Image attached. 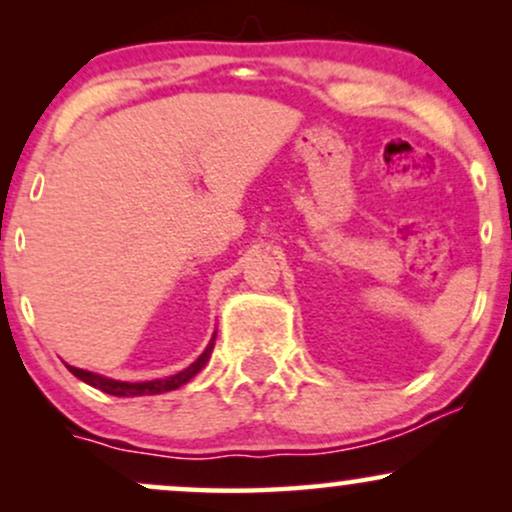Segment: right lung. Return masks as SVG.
<instances>
[{
    "label": "right lung",
    "instance_id": "right-lung-1",
    "mask_svg": "<svg viewBox=\"0 0 512 512\" xmlns=\"http://www.w3.org/2000/svg\"><path fill=\"white\" fill-rule=\"evenodd\" d=\"M214 339H216V332L214 337H211V342L207 344V349L202 351V356L197 358L195 363H190L185 370H180V373L170 375V378H158V380H144V383H129V380H115V378H105V375H98V373H91V370H84V368H76V366H67L72 373L76 375L79 380H84L91 387H98V390L108 392V395H115V397H146V395H161V392H170V390H178L187 383V380H192L195 375L207 366L209 356H211V349H214Z\"/></svg>",
    "mask_w": 512,
    "mask_h": 512
}]
</instances>
